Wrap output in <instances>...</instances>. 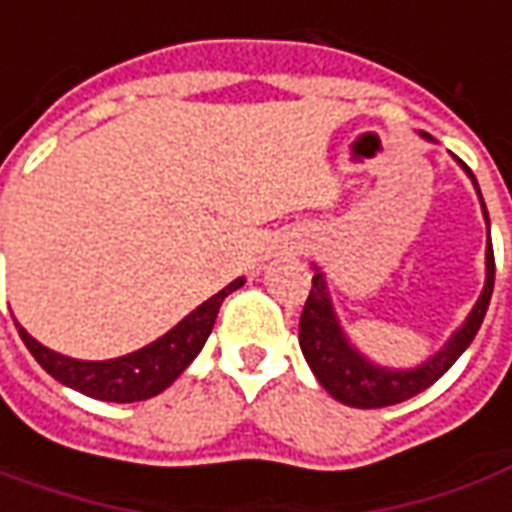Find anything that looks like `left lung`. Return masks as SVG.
<instances>
[{
    "label": "left lung",
    "mask_w": 512,
    "mask_h": 512,
    "mask_svg": "<svg viewBox=\"0 0 512 512\" xmlns=\"http://www.w3.org/2000/svg\"><path fill=\"white\" fill-rule=\"evenodd\" d=\"M468 176L474 179L471 170H468ZM482 210H485V201H482ZM485 218H488V210H485ZM493 274H496L493 243H488V280H485L482 297L476 300L474 311L465 319V325L426 364H420L417 370H401V373H395V370L375 367L358 350L350 347V342L344 339L342 328H339V322H336V316H333V308H330L325 277L316 271L311 294H308L300 316L302 356L311 364V370L319 378V384L328 389L336 401L347 403V406H356V409H381V406L409 401V398H415L417 392L429 389L437 378H443L448 373V367L465 353V347L474 342L476 330H479L482 319L488 314L490 294H493Z\"/></svg>",
    "instance_id": "left-lung-1"
}]
</instances>
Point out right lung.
I'll list each match as a JSON object with an SVG mask.
<instances>
[{
    "instance_id": "right-lung-1",
    "label": "right lung",
    "mask_w": 512,
    "mask_h": 512,
    "mask_svg": "<svg viewBox=\"0 0 512 512\" xmlns=\"http://www.w3.org/2000/svg\"><path fill=\"white\" fill-rule=\"evenodd\" d=\"M241 285L243 277H238L224 291H218L204 305H198L193 314L184 316L182 322L168 330L162 339H156L154 344L142 347L137 353L111 358V361H78V358L61 356L50 347L38 344L19 322H16V328H19V336L27 344V350L55 381L78 389L89 398H97V401H145V398L159 395L162 389H168L187 370V364L198 356V350L204 347L207 336L212 333L221 302L227 300L232 291H238Z\"/></svg>"
}]
</instances>
